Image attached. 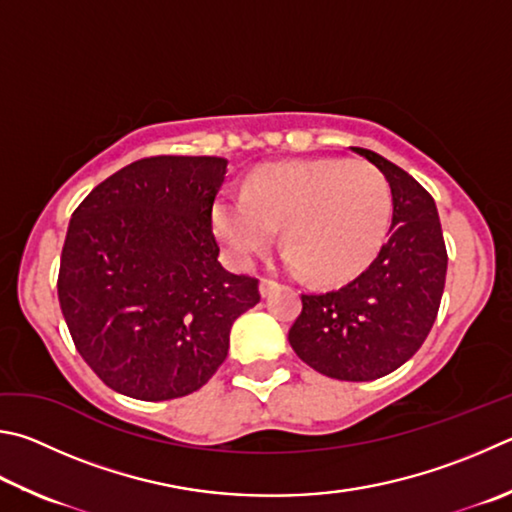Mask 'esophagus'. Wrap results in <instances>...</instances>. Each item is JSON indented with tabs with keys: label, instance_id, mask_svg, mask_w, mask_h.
Masks as SVG:
<instances>
[{
	"label": "esophagus",
	"instance_id": "1",
	"mask_svg": "<svg viewBox=\"0 0 512 512\" xmlns=\"http://www.w3.org/2000/svg\"><path fill=\"white\" fill-rule=\"evenodd\" d=\"M277 286H280V284L273 282V280H262V282H259V293H262V297H268Z\"/></svg>",
	"mask_w": 512,
	"mask_h": 512
}]
</instances>
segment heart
Masks as SVG:
<instances>
[{"label":"heart","instance_id":"heart-1","mask_svg":"<svg viewBox=\"0 0 512 512\" xmlns=\"http://www.w3.org/2000/svg\"><path fill=\"white\" fill-rule=\"evenodd\" d=\"M392 219V190L367 161L315 159L273 163L253 174L246 192L219 201L217 237L246 266L282 224L286 266L318 282L362 271L378 253Z\"/></svg>","mask_w":512,"mask_h":512}]
</instances>
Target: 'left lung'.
<instances>
[{
    "label": "left lung",
    "mask_w": 512,
    "mask_h": 512,
    "mask_svg": "<svg viewBox=\"0 0 512 512\" xmlns=\"http://www.w3.org/2000/svg\"><path fill=\"white\" fill-rule=\"evenodd\" d=\"M385 174L392 226L378 257L338 291L302 295L288 342L320 374L362 383L392 374L423 345L439 313L448 253L421 183L383 156L351 147Z\"/></svg>",
    "instance_id": "1"
}]
</instances>
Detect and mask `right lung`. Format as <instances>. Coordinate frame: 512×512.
Wrapping results in <instances>:
<instances>
[{"mask_svg": "<svg viewBox=\"0 0 512 512\" xmlns=\"http://www.w3.org/2000/svg\"><path fill=\"white\" fill-rule=\"evenodd\" d=\"M228 161L152 156L96 185L69 221L58 297L96 376L138 401L197 392L228 356L230 327L259 302L226 271L212 206Z\"/></svg>", "mask_w": 512, "mask_h": 512, "instance_id": "obj_1", "label": "right lung"}]
</instances>
